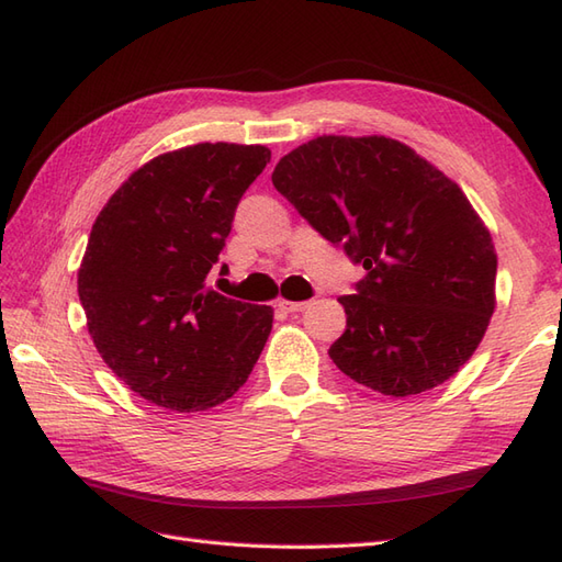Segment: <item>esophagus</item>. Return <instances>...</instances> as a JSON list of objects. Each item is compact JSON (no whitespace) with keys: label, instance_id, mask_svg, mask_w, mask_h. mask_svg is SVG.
<instances>
[{"label":"esophagus","instance_id":"34e87169","mask_svg":"<svg viewBox=\"0 0 562 562\" xmlns=\"http://www.w3.org/2000/svg\"><path fill=\"white\" fill-rule=\"evenodd\" d=\"M278 306H280L282 311H286V313H299V311L308 308V306H311V302H286V299H280Z\"/></svg>","mask_w":562,"mask_h":562}]
</instances>
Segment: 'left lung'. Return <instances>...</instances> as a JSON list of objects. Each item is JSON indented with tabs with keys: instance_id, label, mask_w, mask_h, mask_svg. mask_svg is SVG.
Here are the masks:
<instances>
[{
	"instance_id": "obj_1",
	"label": "left lung",
	"mask_w": 562,
	"mask_h": 562,
	"mask_svg": "<svg viewBox=\"0 0 562 562\" xmlns=\"http://www.w3.org/2000/svg\"><path fill=\"white\" fill-rule=\"evenodd\" d=\"M272 187L367 270L337 299V369L409 397L464 367L493 316L498 258L454 181L393 138L318 136L284 155Z\"/></svg>"
}]
</instances>
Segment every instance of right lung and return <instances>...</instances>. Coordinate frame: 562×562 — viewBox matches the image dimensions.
<instances>
[{
  "instance_id": "obj_1",
  "label": "right lung",
  "mask_w": 562,
  "mask_h": 562,
  "mask_svg": "<svg viewBox=\"0 0 562 562\" xmlns=\"http://www.w3.org/2000/svg\"><path fill=\"white\" fill-rule=\"evenodd\" d=\"M268 162L266 146L237 143L165 153L114 191L90 229L78 268L88 333L112 373L158 407L229 400L266 347L272 308L222 296L207 272Z\"/></svg>"
}]
</instances>
